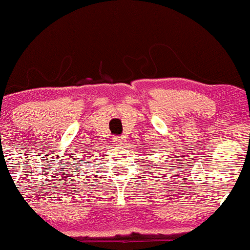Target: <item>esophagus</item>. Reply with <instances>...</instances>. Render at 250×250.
<instances>
[{"mask_svg": "<svg viewBox=\"0 0 250 250\" xmlns=\"http://www.w3.org/2000/svg\"><path fill=\"white\" fill-rule=\"evenodd\" d=\"M114 141H115L116 145H119V146H123V145H124V143H123V142H125L124 141V138H123V136H116Z\"/></svg>", "mask_w": 250, "mask_h": 250, "instance_id": "esophagus-1", "label": "esophagus"}]
</instances>
